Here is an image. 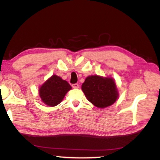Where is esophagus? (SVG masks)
I'll return each mask as SVG.
<instances>
[{
	"instance_id": "esophagus-1",
	"label": "esophagus",
	"mask_w": 160,
	"mask_h": 160,
	"mask_svg": "<svg viewBox=\"0 0 160 160\" xmlns=\"http://www.w3.org/2000/svg\"><path fill=\"white\" fill-rule=\"evenodd\" d=\"M72 88H74V89H78L79 88V85L77 83H75V84L72 85Z\"/></svg>"
}]
</instances>
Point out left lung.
Here are the masks:
<instances>
[{"instance_id":"left-lung-1","label":"left lung","mask_w":160,"mask_h":160,"mask_svg":"<svg viewBox=\"0 0 160 160\" xmlns=\"http://www.w3.org/2000/svg\"><path fill=\"white\" fill-rule=\"evenodd\" d=\"M81 89L89 101L98 108L113 105L119 98V91L111 77L91 75L86 77Z\"/></svg>"}]
</instances>
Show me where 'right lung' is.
<instances>
[{"mask_svg": "<svg viewBox=\"0 0 160 160\" xmlns=\"http://www.w3.org/2000/svg\"><path fill=\"white\" fill-rule=\"evenodd\" d=\"M71 89L67 81L57 75H52L39 87L38 94L42 103L49 107H55L61 102Z\"/></svg>", "mask_w": 160, "mask_h": 160, "instance_id": "add662e5", "label": "right lung"}]
</instances>
